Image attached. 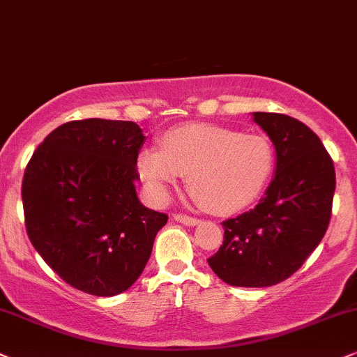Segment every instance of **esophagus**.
<instances>
[{"mask_svg": "<svg viewBox=\"0 0 357 357\" xmlns=\"http://www.w3.org/2000/svg\"><path fill=\"white\" fill-rule=\"evenodd\" d=\"M174 219L178 220V222L184 224V225H196V224H199V219L192 218V215H186V214H176Z\"/></svg>", "mask_w": 357, "mask_h": 357, "instance_id": "esophagus-1", "label": "esophagus"}]
</instances>
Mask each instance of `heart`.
<instances>
[{
	"label": "heart",
	"instance_id": "1",
	"mask_svg": "<svg viewBox=\"0 0 357 357\" xmlns=\"http://www.w3.org/2000/svg\"><path fill=\"white\" fill-rule=\"evenodd\" d=\"M160 150H145L138 160L139 174L153 196L165 199L178 176H186L189 192L215 214H231L252 204L275 169V151L267 137L224 126L169 130Z\"/></svg>",
	"mask_w": 357,
	"mask_h": 357
}]
</instances>
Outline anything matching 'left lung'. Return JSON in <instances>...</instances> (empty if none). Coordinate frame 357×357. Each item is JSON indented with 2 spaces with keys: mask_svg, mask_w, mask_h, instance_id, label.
Here are the masks:
<instances>
[{
  "mask_svg": "<svg viewBox=\"0 0 357 357\" xmlns=\"http://www.w3.org/2000/svg\"><path fill=\"white\" fill-rule=\"evenodd\" d=\"M277 151V171L259 204L222 222L224 242L207 259L234 287H272L298 270L326 234L335 165L318 135L283 114L255 112Z\"/></svg>",
  "mask_w": 357,
  "mask_h": 357,
  "instance_id": "8db88e82",
  "label": "left lung"
}]
</instances>
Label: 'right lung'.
Listing matches in <instances>:
<instances>
[{
    "label": "right lung",
    "mask_w": 357,
    "mask_h": 357,
    "mask_svg": "<svg viewBox=\"0 0 357 357\" xmlns=\"http://www.w3.org/2000/svg\"><path fill=\"white\" fill-rule=\"evenodd\" d=\"M143 142L133 121H67L26 166L21 194L29 241L59 277L89 295L128 290L168 222L135 191Z\"/></svg>",
    "instance_id": "add662e5"
}]
</instances>
